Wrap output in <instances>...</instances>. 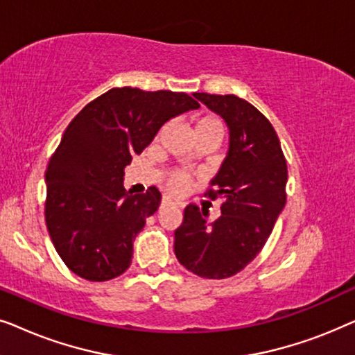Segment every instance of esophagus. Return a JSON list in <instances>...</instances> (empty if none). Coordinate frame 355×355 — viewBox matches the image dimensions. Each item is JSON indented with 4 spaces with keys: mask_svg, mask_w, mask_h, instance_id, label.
Returning a JSON list of instances; mask_svg holds the SVG:
<instances>
[{
    "mask_svg": "<svg viewBox=\"0 0 355 355\" xmlns=\"http://www.w3.org/2000/svg\"><path fill=\"white\" fill-rule=\"evenodd\" d=\"M168 203H173V200H171V198L164 197V198H163V202H162V205H168Z\"/></svg>",
    "mask_w": 355,
    "mask_h": 355,
    "instance_id": "esophagus-1",
    "label": "esophagus"
}]
</instances>
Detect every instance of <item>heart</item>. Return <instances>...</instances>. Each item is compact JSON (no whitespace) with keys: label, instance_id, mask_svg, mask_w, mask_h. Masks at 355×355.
<instances>
[{"label":"heart","instance_id":"obj_1","mask_svg":"<svg viewBox=\"0 0 355 355\" xmlns=\"http://www.w3.org/2000/svg\"><path fill=\"white\" fill-rule=\"evenodd\" d=\"M200 129H221L220 121L211 118V116H205V118H200L196 121V130ZM189 178L186 173L182 171H173L169 173L168 176V187L169 191L174 193H182L187 189Z\"/></svg>","mask_w":355,"mask_h":355}]
</instances>
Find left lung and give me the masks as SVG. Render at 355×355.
I'll return each mask as SVG.
<instances>
[{"label": "left lung", "mask_w": 355, "mask_h": 355, "mask_svg": "<svg viewBox=\"0 0 355 355\" xmlns=\"http://www.w3.org/2000/svg\"><path fill=\"white\" fill-rule=\"evenodd\" d=\"M221 116L230 147L208 197H223L221 216L208 221L197 205L184 210L174 232V254L193 275L225 279L244 270L263 249L286 205L288 166L273 125L236 95L192 94Z\"/></svg>", "instance_id": "1"}]
</instances>
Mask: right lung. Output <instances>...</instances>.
<instances>
[{"label": "right lung", "mask_w": 355, "mask_h": 355, "mask_svg": "<svg viewBox=\"0 0 355 355\" xmlns=\"http://www.w3.org/2000/svg\"><path fill=\"white\" fill-rule=\"evenodd\" d=\"M182 92L111 89L67 125L45 173V220L72 273L108 281L129 268L134 241L158 210L162 193L128 192L124 168L171 118L197 110Z\"/></svg>", "instance_id": "right-lung-1"}]
</instances>
